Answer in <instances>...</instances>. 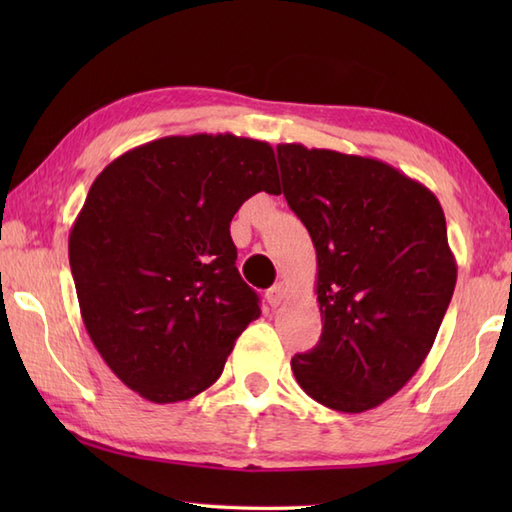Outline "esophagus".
Instances as JSON below:
<instances>
[{
    "instance_id": "34e87169",
    "label": "esophagus",
    "mask_w": 512,
    "mask_h": 512,
    "mask_svg": "<svg viewBox=\"0 0 512 512\" xmlns=\"http://www.w3.org/2000/svg\"><path fill=\"white\" fill-rule=\"evenodd\" d=\"M288 284H284V281H279V284H275L273 288H270L268 292H266V297H268V303L273 308H277V306H281V301H284L286 297H288Z\"/></svg>"
}]
</instances>
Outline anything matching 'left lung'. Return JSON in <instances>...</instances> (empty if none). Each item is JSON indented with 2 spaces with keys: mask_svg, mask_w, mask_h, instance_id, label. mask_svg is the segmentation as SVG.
Returning <instances> with one entry per match:
<instances>
[{
  "mask_svg": "<svg viewBox=\"0 0 512 512\" xmlns=\"http://www.w3.org/2000/svg\"><path fill=\"white\" fill-rule=\"evenodd\" d=\"M288 206L317 250V347L292 358L297 383L343 413L407 385L436 341L458 266L444 211L383 160L277 145Z\"/></svg>",
  "mask_w": 512,
  "mask_h": 512,
  "instance_id": "obj_1",
  "label": "left lung"
}]
</instances>
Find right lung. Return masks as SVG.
<instances>
[{
	"label": "right lung",
	"instance_id": "obj_1",
	"mask_svg": "<svg viewBox=\"0 0 512 512\" xmlns=\"http://www.w3.org/2000/svg\"><path fill=\"white\" fill-rule=\"evenodd\" d=\"M259 191H281L275 151L233 134L151 140L92 182L68 242L76 297L94 347L136 394L198 396L262 314L231 239Z\"/></svg>",
	"mask_w": 512,
	"mask_h": 512
}]
</instances>
